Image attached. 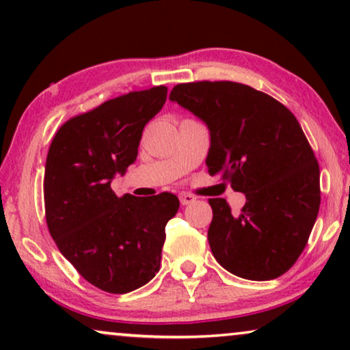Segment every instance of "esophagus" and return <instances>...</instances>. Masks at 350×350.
<instances>
[{
    "label": "esophagus",
    "mask_w": 350,
    "mask_h": 350,
    "mask_svg": "<svg viewBox=\"0 0 350 350\" xmlns=\"http://www.w3.org/2000/svg\"><path fill=\"white\" fill-rule=\"evenodd\" d=\"M178 198H180L181 205H189V204H193L194 200H196V196L189 194V193H180Z\"/></svg>",
    "instance_id": "1"
}]
</instances>
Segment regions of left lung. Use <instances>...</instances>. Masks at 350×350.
<instances>
[{
  "mask_svg": "<svg viewBox=\"0 0 350 350\" xmlns=\"http://www.w3.org/2000/svg\"><path fill=\"white\" fill-rule=\"evenodd\" d=\"M172 102L210 132L205 164L245 194L241 215L210 199L208 243L219 265L248 280H271L303 253L320 207V170L298 119L271 95L231 81L172 89Z\"/></svg>",
  "mask_w": 350,
  "mask_h": 350,
  "instance_id": "left-lung-1",
  "label": "left lung"
}]
</instances>
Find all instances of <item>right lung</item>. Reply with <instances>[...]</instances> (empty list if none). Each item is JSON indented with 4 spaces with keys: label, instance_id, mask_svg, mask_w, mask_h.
Returning a JSON list of instances; mask_svg holds the SVG:
<instances>
[{
    "label": "right lung",
    "instance_id": "add662e5",
    "mask_svg": "<svg viewBox=\"0 0 350 350\" xmlns=\"http://www.w3.org/2000/svg\"><path fill=\"white\" fill-rule=\"evenodd\" d=\"M165 85L108 100L71 118L55 133L46 159V221L62 255L89 284L129 293L161 266L165 224L178 212L175 194L151 198L111 189L138 154L142 132L161 111Z\"/></svg>",
    "mask_w": 350,
    "mask_h": 350
}]
</instances>
